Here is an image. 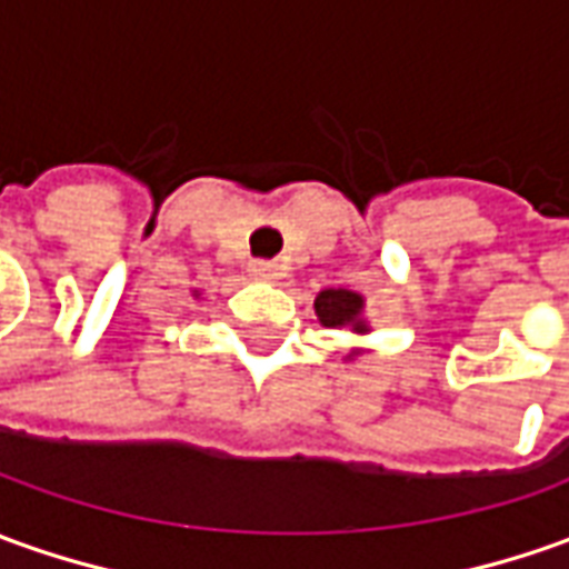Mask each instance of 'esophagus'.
I'll use <instances>...</instances> for the list:
<instances>
[{"label":"esophagus","mask_w":569,"mask_h":569,"mask_svg":"<svg viewBox=\"0 0 569 569\" xmlns=\"http://www.w3.org/2000/svg\"><path fill=\"white\" fill-rule=\"evenodd\" d=\"M249 273H252L254 280L273 283V280H280V264H277V261H252V264H249Z\"/></svg>","instance_id":"obj_1"}]
</instances>
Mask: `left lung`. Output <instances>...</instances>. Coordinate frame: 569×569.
Instances as JSON below:
<instances>
[{
    "instance_id": "1",
    "label": "left lung",
    "mask_w": 569,
    "mask_h": 569,
    "mask_svg": "<svg viewBox=\"0 0 569 569\" xmlns=\"http://www.w3.org/2000/svg\"><path fill=\"white\" fill-rule=\"evenodd\" d=\"M315 311L323 327H351L355 333H367L365 296L351 289H323L315 299Z\"/></svg>"
}]
</instances>
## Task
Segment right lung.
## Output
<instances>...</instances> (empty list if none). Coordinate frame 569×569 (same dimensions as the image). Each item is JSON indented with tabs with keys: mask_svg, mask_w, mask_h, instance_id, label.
I'll use <instances>...</instances> for the list:
<instances>
[{
	"mask_svg": "<svg viewBox=\"0 0 569 569\" xmlns=\"http://www.w3.org/2000/svg\"><path fill=\"white\" fill-rule=\"evenodd\" d=\"M196 296H199V292H196Z\"/></svg>",
	"mask_w": 569,
	"mask_h": 569,
	"instance_id": "add662e5",
	"label": "right lung"
}]
</instances>
